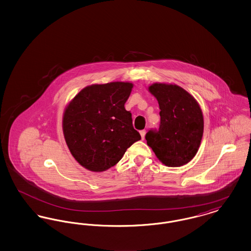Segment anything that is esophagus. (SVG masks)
Here are the masks:
<instances>
[{"label":"esophagus","instance_id":"34e87169","mask_svg":"<svg viewBox=\"0 0 251 251\" xmlns=\"http://www.w3.org/2000/svg\"><path fill=\"white\" fill-rule=\"evenodd\" d=\"M140 134H141L142 139H144V138H145V134H146V130H142V131H140Z\"/></svg>","mask_w":251,"mask_h":251}]
</instances>
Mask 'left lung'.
<instances>
[{
  "label": "left lung",
  "instance_id": "left-lung-1",
  "mask_svg": "<svg viewBox=\"0 0 251 251\" xmlns=\"http://www.w3.org/2000/svg\"><path fill=\"white\" fill-rule=\"evenodd\" d=\"M160 107V127L146 134L157 158L167 167H181L197 154L203 135L202 111L193 96L176 84L149 87Z\"/></svg>",
  "mask_w": 251,
  "mask_h": 251
}]
</instances>
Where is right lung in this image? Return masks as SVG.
I'll use <instances>...</instances> for the list:
<instances>
[{"label":"right lung","mask_w":251,"mask_h":251,"mask_svg":"<svg viewBox=\"0 0 251 251\" xmlns=\"http://www.w3.org/2000/svg\"><path fill=\"white\" fill-rule=\"evenodd\" d=\"M133 84L113 82L84 87L66 107L63 132L75 160L94 172L105 171L141 139L124 104Z\"/></svg>","instance_id":"1"}]
</instances>
